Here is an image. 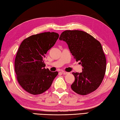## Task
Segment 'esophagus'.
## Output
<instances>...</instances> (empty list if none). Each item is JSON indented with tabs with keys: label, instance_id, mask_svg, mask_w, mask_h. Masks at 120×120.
<instances>
[{
	"label": "esophagus",
	"instance_id": "34e87169",
	"mask_svg": "<svg viewBox=\"0 0 120 120\" xmlns=\"http://www.w3.org/2000/svg\"><path fill=\"white\" fill-rule=\"evenodd\" d=\"M61 72H62V74H63V75H67L68 74V72H66V71H61Z\"/></svg>",
	"mask_w": 120,
	"mask_h": 120
}]
</instances>
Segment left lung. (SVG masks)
Wrapping results in <instances>:
<instances>
[{
  "instance_id": "8db88e82",
  "label": "left lung",
  "mask_w": 120,
  "mask_h": 120,
  "mask_svg": "<svg viewBox=\"0 0 120 120\" xmlns=\"http://www.w3.org/2000/svg\"><path fill=\"white\" fill-rule=\"evenodd\" d=\"M60 40L66 42L76 61H80L82 72H72L75 82L71 88L77 94L86 95L98 88L104 78L106 60L98 41L86 32L79 30L63 32Z\"/></svg>"
}]
</instances>
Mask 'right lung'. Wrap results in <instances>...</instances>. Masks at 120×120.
<instances>
[{
	"label": "right lung",
	"mask_w": 120,
	"mask_h": 120,
	"mask_svg": "<svg viewBox=\"0 0 120 120\" xmlns=\"http://www.w3.org/2000/svg\"><path fill=\"white\" fill-rule=\"evenodd\" d=\"M59 36L55 32H44L29 36L20 45L15 58V71L19 85L30 94L45 92L58 75V71L45 68L43 60Z\"/></svg>",
	"instance_id": "right-lung-1"
}]
</instances>
